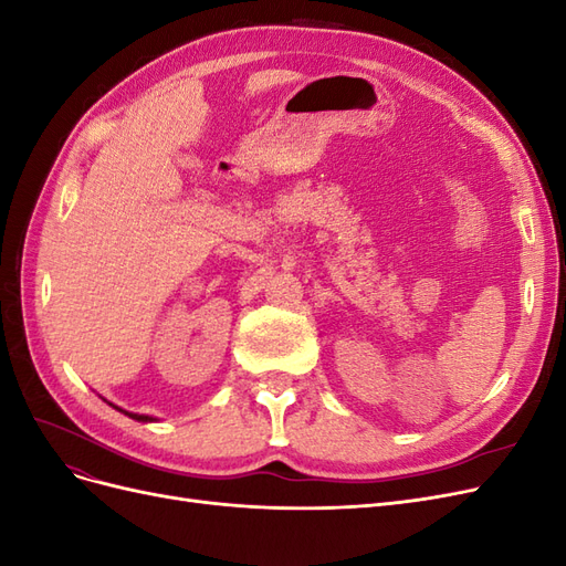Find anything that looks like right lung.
Listing matches in <instances>:
<instances>
[{"instance_id":"right-lung-1","label":"right lung","mask_w":566,"mask_h":566,"mask_svg":"<svg viewBox=\"0 0 566 566\" xmlns=\"http://www.w3.org/2000/svg\"><path fill=\"white\" fill-rule=\"evenodd\" d=\"M113 406V403H111ZM113 408H117V406H113ZM119 413H125V416H129V418H134V420H139V422H150L153 418L150 416H139V413H127V410H123V408H117Z\"/></svg>"}]
</instances>
